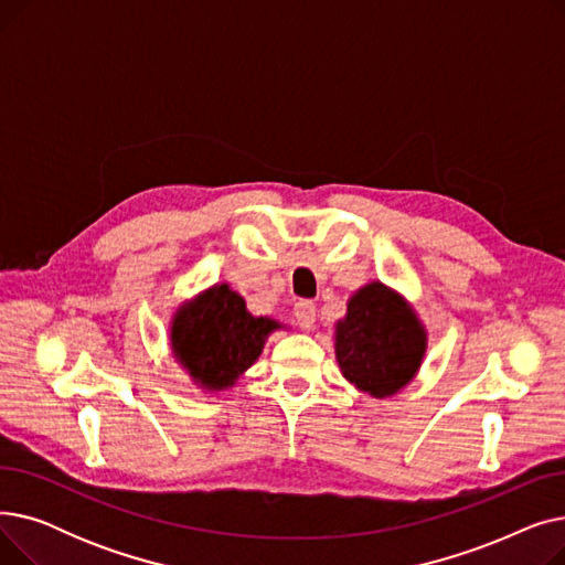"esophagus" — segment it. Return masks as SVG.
<instances>
[{
	"label": "esophagus",
	"instance_id": "esophagus-1",
	"mask_svg": "<svg viewBox=\"0 0 565 565\" xmlns=\"http://www.w3.org/2000/svg\"><path fill=\"white\" fill-rule=\"evenodd\" d=\"M295 313V320H298V324L302 330H311L313 322H316V305L311 300H300L298 305H295L292 309Z\"/></svg>",
	"mask_w": 565,
	"mask_h": 565
}]
</instances>
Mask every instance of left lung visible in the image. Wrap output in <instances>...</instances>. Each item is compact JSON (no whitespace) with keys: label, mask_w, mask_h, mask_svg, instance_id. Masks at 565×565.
Masks as SVG:
<instances>
[{"label":"left lung","mask_w":565,"mask_h":565,"mask_svg":"<svg viewBox=\"0 0 565 565\" xmlns=\"http://www.w3.org/2000/svg\"><path fill=\"white\" fill-rule=\"evenodd\" d=\"M426 332L398 292L369 284L337 322V362L348 382L375 398L394 396L419 371Z\"/></svg>","instance_id":"left-lung-1"}]
</instances>
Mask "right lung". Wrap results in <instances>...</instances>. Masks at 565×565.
Listing matches in <instances>:
<instances>
[{
    "label": "right lung",
    "mask_w": 565,
    "mask_h": 565,
    "mask_svg": "<svg viewBox=\"0 0 565 565\" xmlns=\"http://www.w3.org/2000/svg\"><path fill=\"white\" fill-rule=\"evenodd\" d=\"M279 324L256 318L226 284L213 286L175 313L171 350L201 390L231 387L256 360L265 337Z\"/></svg>",
    "instance_id": "1"
}]
</instances>
